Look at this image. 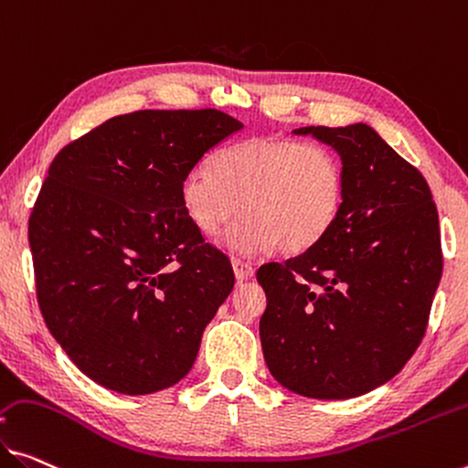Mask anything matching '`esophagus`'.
<instances>
[{
  "label": "esophagus",
  "instance_id": "34e87169",
  "mask_svg": "<svg viewBox=\"0 0 468 468\" xmlns=\"http://www.w3.org/2000/svg\"><path fill=\"white\" fill-rule=\"evenodd\" d=\"M232 268H234V276L239 282H242V280H249L250 276H253V265L244 263L240 261V259H232Z\"/></svg>",
  "mask_w": 468,
  "mask_h": 468
}]
</instances>
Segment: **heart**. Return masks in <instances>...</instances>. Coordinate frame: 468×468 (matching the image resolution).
Masks as SVG:
<instances>
[{
  "instance_id": "heart-1",
  "label": "heart",
  "mask_w": 468,
  "mask_h": 468,
  "mask_svg": "<svg viewBox=\"0 0 468 468\" xmlns=\"http://www.w3.org/2000/svg\"><path fill=\"white\" fill-rule=\"evenodd\" d=\"M213 171L197 167L179 182L186 219L203 236L244 218L226 244L240 255L305 253L335 226L345 197L343 163L322 144L259 135L221 148Z\"/></svg>"
}]
</instances>
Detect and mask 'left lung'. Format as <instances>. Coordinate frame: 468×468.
Returning <instances> with one entry per match:
<instances>
[{"label": "left lung", "mask_w": 468, "mask_h": 468, "mask_svg": "<svg viewBox=\"0 0 468 468\" xmlns=\"http://www.w3.org/2000/svg\"><path fill=\"white\" fill-rule=\"evenodd\" d=\"M341 156L339 218L315 247L257 270L265 364L314 399H349L404 368L425 336L443 257L420 171L366 123L301 127Z\"/></svg>", "instance_id": "1"}]
</instances>
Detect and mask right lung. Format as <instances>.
Masks as SVG:
<instances>
[{"mask_svg":"<svg viewBox=\"0 0 468 468\" xmlns=\"http://www.w3.org/2000/svg\"><path fill=\"white\" fill-rule=\"evenodd\" d=\"M242 129L229 114L135 111L64 146L28 218L43 320L98 385L146 395L176 385L234 289L229 259L179 205V182Z\"/></svg>","mask_w":468,"mask_h":468,"instance_id":"add662e5","label":"right lung"}]
</instances>
